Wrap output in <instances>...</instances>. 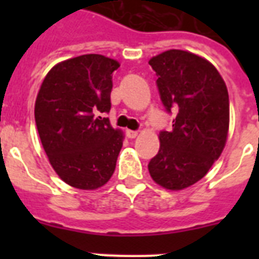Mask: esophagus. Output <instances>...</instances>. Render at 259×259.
Masks as SVG:
<instances>
[{"mask_svg":"<svg viewBox=\"0 0 259 259\" xmlns=\"http://www.w3.org/2000/svg\"><path fill=\"white\" fill-rule=\"evenodd\" d=\"M137 132H134V130H126V136L127 138H136L137 137Z\"/></svg>","mask_w":259,"mask_h":259,"instance_id":"34e87169","label":"esophagus"}]
</instances>
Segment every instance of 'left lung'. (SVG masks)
<instances>
[{
	"instance_id": "1",
	"label": "left lung",
	"mask_w": 259,
	"mask_h": 259,
	"mask_svg": "<svg viewBox=\"0 0 259 259\" xmlns=\"http://www.w3.org/2000/svg\"><path fill=\"white\" fill-rule=\"evenodd\" d=\"M149 64L157 75L162 105L176 118L170 132H160V150L148 169L158 185L180 191L203 179L223 152L229 93L217 68L187 51H165Z\"/></svg>"
}]
</instances>
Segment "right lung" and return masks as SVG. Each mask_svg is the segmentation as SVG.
Instances as JSON below:
<instances>
[{"mask_svg": "<svg viewBox=\"0 0 259 259\" xmlns=\"http://www.w3.org/2000/svg\"><path fill=\"white\" fill-rule=\"evenodd\" d=\"M102 55L59 63L47 74L34 103L42 148L59 177L71 187L97 189L113 176L123 134L101 117L111 107L113 72Z\"/></svg>", "mask_w": 259, "mask_h": 259, "instance_id": "1", "label": "right lung"}]
</instances>
